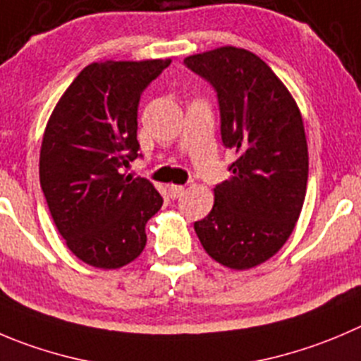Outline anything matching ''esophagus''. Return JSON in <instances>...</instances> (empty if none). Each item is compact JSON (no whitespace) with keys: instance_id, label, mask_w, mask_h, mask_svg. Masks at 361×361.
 Masks as SVG:
<instances>
[{"instance_id":"34e87169","label":"esophagus","mask_w":361,"mask_h":361,"mask_svg":"<svg viewBox=\"0 0 361 361\" xmlns=\"http://www.w3.org/2000/svg\"><path fill=\"white\" fill-rule=\"evenodd\" d=\"M184 190H186V188L177 186V184H171V186L168 188V191H170V197L173 198V200H175V198H178V197H183Z\"/></svg>"}]
</instances>
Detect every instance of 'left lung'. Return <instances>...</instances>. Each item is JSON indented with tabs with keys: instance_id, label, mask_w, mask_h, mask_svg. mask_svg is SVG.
<instances>
[{
	"instance_id": "left-lung-1",
	"label": "left lung",
	"mask_w": 361,
	"mask_h": 361,
	"mask_svg": "<svg viewBox=\"0 0 361 361\" xmlns=\"http://www.w3.org/2000/svg\"><path fill=\"white\" fill-rule=\"evenodd\" d=\"M214 88L232 177L214 188L212 211L195 221L205 252L230 269L266 262L293 234L307 193L308 149L293 95L266 61L225 46L184 60Z\"/></svg>"
}]
</instances>
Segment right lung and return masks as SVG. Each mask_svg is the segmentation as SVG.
<instances>
[{"label": "right lung", "mask_w": 361, "mask_h": 361, "mask_svg": "<svg viewBox=\"0 0 361 361\" xmlns=\"http://www.w3.org/2000/svg\"><path fill=\"white\" fill-rule=\"evenodd\" d=\"M170 61L90 63L47 122L40 186L68 250L94 267L133 262L145 248L147 221L163 205L150 180L126 177L123 168L140 157V97Z\"/></svg>", "instance_id": "add662e5"}]
</instances>
